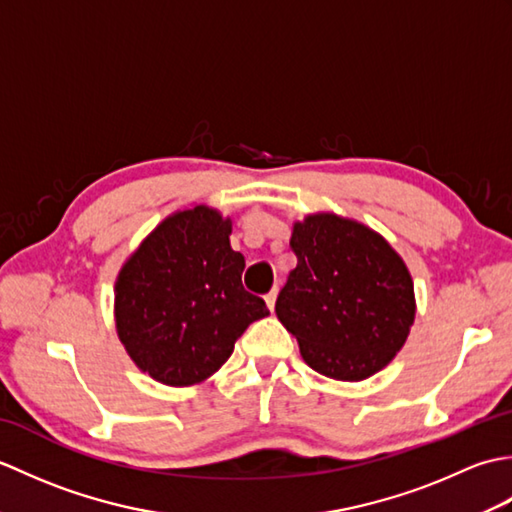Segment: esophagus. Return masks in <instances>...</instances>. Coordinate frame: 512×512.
Returning <instances> with one entry per match:
<instances>
[{
    "label": "esophagus",
    "instance_id": "1",
    "mask_svg": "<svg viewBox=\"0 0 512 512\" xmlns=\"http://www.w3.org/2000/svg\"><path fill=\"white\" fill-rule=\"evenodd\" d=\"M277 292H279V290H277V288H273V290H270V292H268V295L264 297V299H266V306H268L270 310H273V308H275V301H277Z\"/></svg>",
    "mask_w": 512,
    "mask_h": 512
}]
</instances>
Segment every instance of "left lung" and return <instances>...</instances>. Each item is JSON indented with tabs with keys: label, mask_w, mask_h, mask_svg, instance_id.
<instances>
[{
	"label": "left lung",
	"mask_w": 512,
	"mask_h": 512,
	"mask_svg": "<svg viewBox=\"0 0 512 512\" xmlns=\"http://www.w3.org/2000/svg\"><path fill=\"white\" fill-rule=\"evenodd\" d=\"M297 266L277 297V319L303 361L336 380H363L391 363L416 319L413 281L383 235L334 213L292 226Z\"/></svg>",
	"instance_id": "1"
}]
</instances>
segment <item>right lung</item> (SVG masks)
Segmentation results:
<instances>
[{
    "label": "right lung",
    "mask_w": 512,
    "mask_h": 512,
    "mask_svg": "<svg viewBox=\"0 0 512 512\" xmlns=\"http://www.w3.org/2000/svg\"><path fill=\"white\" fill-rule=\"evenodd\" d=\"M231 217L198 204L162 220L116 277L114 319L129 358L162 385H198L233 354L262 297L242 286Z\"/></svg>",
    "instance_id": "add662e5"
}]
</instances>
